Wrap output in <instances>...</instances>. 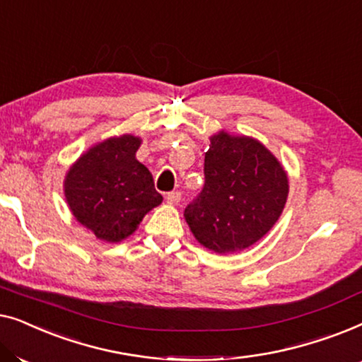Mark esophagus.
Segmentation results:
<instances>
[{"instance_id": "34e87169", "label": "esophagus", "mask_w": 362, "mask_h": 362, "mask_svg": "<svg viewBox=\"0 0 362 362\" xmlns=\"http://www.w3.org/2000/svg\"><path fill=\"white\" fill-rule=\"evenodd\" d=\"M168 204H177L181 201V192L180 191H171L166 194Z\"/></svg>"}]
</instances>
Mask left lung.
<instances>
[{"instance_id": "8db88e82", "label": "left lung", "mask_w": 362, "mask_h": 362, "mask_svg": "<svg viewBox=\"0 0 362 362\" xmlns=\"http://www.w3.org/2000/svg\"><path fill=\"white\" fill-rule=\"evenodd\" d=\"M288 177L257 140L221 132L204 158V186L185 209L199 244L216 254L244 250L269 232L284 211Z\"/></svg>"}]
</instances>
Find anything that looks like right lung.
<instances>
[{"label":"right lung","instance_id":"obj_1","mask_svg":"<svg viewBox=\"0 0 362 362\" xmlns=\"http://www.w3.org/2000/svg\"><path fill=\"white\" fill-rule=\"evenodd\" d=\"M141 140L110 138L78 158L66 176V199L76 219L97 239L120 242L161 204L151 173L135 158Z\"/></svg>","mask_w":362,"mask_h":362}]
</instances>
